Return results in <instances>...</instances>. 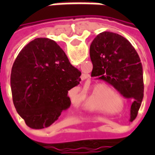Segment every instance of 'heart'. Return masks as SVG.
<instances>
[{"mask_svg": "<svg viewBox=\"0 0 155 155\" xmlns=\"http://www.w3.org/2000/svg\"><path fill=\"white\" fill-rule=\"evenodd\" d=\"M105 89L107 90L105 92L101 93L98 92L99 90H105ZM113 94V97L117 95L116 91H114V89H110L107 84H104V83L97 84L94 91L91 93L87 101L84 102L83 107L85 110L91 111L106 110L107 107L103 101V98L106 97L108 94ZM110 101H112V100H110Z\"/></svg>", "mask_w": 155, "mask_h": 155, "instance_id": "b5f03b06", "label": "heart"}]
</instances>
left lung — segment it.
Instances as JSON below:
<instances>
[{
  "label": "left lung",
  "instance_id": "obj_1",
  "mask_svg": "<svg viewBox=\"0 0 155 155\" xmlns=\"http://www.w3.org/2000/svg\"><path fill=\"white\" fill-rule=\"evenodd\" d=\"M92 77L107 82L125 98H133L130 121L138 114L143 97V68L139 54L128 40L110 31L100 33L90 48Z\"/></svg>",
  "mask_w": 155,
  "mask_h": 155
}]
</instances>
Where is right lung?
<instances>
[{
  "label": "right lung",
  "instance_id": "add662e5",
  "mask_svg": "<svg viewBox=\"0 0 155 155\" xmlns=\"http://www.w3.org/2000/svg\"><path fill=\"white\" fill-rule=\"evenodd\" d=\"M81 75L55 41L36 38L26 45L11 74L13 103L26 125L40 130L56 121L71 106L68 91L80 84Z\"/></svg>",
  "mask_w": 155,
  "mask_h": 155
}]
</instances>
